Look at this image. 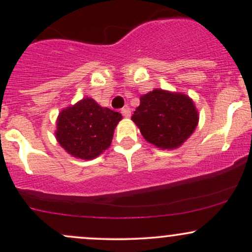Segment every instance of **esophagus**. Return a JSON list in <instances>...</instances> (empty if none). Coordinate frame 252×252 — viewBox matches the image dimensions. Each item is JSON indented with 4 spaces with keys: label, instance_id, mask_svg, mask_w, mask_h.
<instances>
[{
    "label": "esophagus",
    "instance_id": "esophagus-1",
    "mask_svg": "<svg viewBox=\"0 0 252 252\" xmlns=\"http://www.w3.org/2000/svg\"><path fill=\"white\" fill-rule=\"evenodd\" d=\"M122 115H123L124 117H126V118L131 116V111H130V109L128 108V106H126V108L122 109Z\"/></svg>",
    "mask_w": 252,
    "mask_h": 252
}]
</instances>
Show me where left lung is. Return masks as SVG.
Returning <instances> with one entry per match:
<instances>
[{
  "label": "left lung",
  "instance_id": "8db88e82",
  "mask_svg": "<svg viewBox=\"0 0 252 252\" xmlns=\"http://www.w3.org/2000/svg\"><path fill=\"white\" fill-rule=\"evenodd\" d=\"M131 120L149 143L162 149H174L194 131L199 117L187 96L154 90L140 98V105Z\"/></svg>",
  "mask_w": 252,
  "mask_h": 252
}]
</instances>
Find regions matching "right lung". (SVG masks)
I'll use <instances>...</instances> for the list:
<instances>
[{
  "label": "right lung",
  "mask_w": 252,
  "mask_h": 252,
  "mask_svg": "<svg viewBox=\"0 0 252 252\" xmlns=\"http://www.w3.org/2000/svg\"><path fill=\"white\" fill-rule=\"evenodd\" d=\"M120 112L102 108L91 98L63 110L57 122V140L68 154L91 160L111 144Z\"/></svg>",
  "instance_id": "right-lung-1"
}]
</instances>
